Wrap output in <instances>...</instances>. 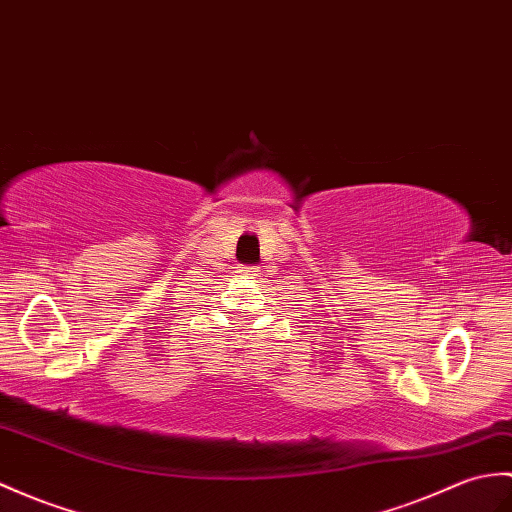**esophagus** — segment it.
Masks as SVG:
<instances>
[{"label":"esophagus","instance_id":"esophagus-1","mask_svg":"<svg viewBox=\"0 0 512 512\" xmlns=\"http://www.w3.org/2000/svg\"><path fill=\"white\" fill-rule=\"evenodd\" d=\"M240 272H244V275H251V277H259V268L257 266H244Z\"/></svg>","mask_w":512,"mask_h":512}]
</instances>
